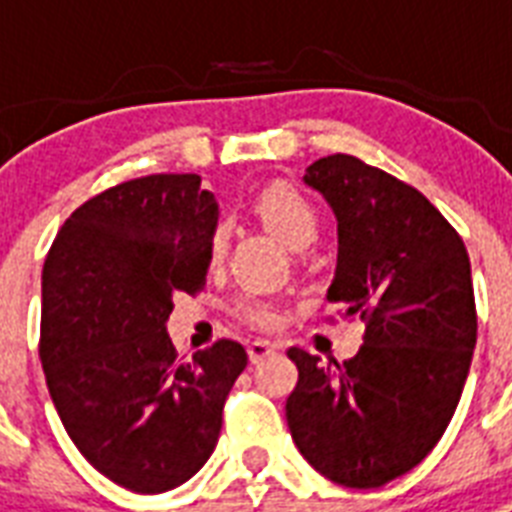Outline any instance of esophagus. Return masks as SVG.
<instances>
[{
    "mask_svg": "<svg viewBox=\"0 0 512 512\" xmlns=\"http://www.w3.org/2000/svg\"><path fill=\"white\" fill-rule=\"evenodd\" d=\"M276 350H279V345H273V342L268 340H252L247 345L249 361H252V364H260V361H265V358H271Z\"/></svg>",
    "mask_w": 512,
    "mask_h": 512,
    "instance_id": "1",
    "label": "esophagus"
}]
</instances>
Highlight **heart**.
I'll list each match as a JSON object with an SVG mask.
<instances>
[{"mask_svg": "<svg viewBox=\"0 0 512 512\" xmlns=\"http://www.w3.org/2000/svg\"><path fill=\"white\" fill-rule=\"evenodd\" d=\"M255 209L260 220L268 225V231L276 233L292 252H305L319 239V212L303 193H297L289 185H268L257 196ZM225 249H228V231H225V225H217L212 236H209V263H220L225 257ZM239 316L249 324H255V327H273L276 319H279L276 308L271 303H265V300H257V297H244L241 300Z\"/></svg>", "mask_w": 512, "mask_h": 512, "instance_id": "heart-1", "label": "heart"}]
</instances>
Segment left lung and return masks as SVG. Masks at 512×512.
Here are the masks:
<instances>
[{
  "mask_svg": "<svg viewBox=\"0 0 512 512\" xmlns=\"http://www.w3.org/2000/svg\"><path fill=\"white\" fill-rule=\"evenodd\" d=\"M303 183L337 220L327 300L366 332L335 369L289 350L287 425L321 476L377 489L428 457L462 396L478 327L468 249L420 191L356 156H324Z\"/></svg>",
  "mask_w": 512,
  "mask_h": 512,
  "instance_id": "8db88e82",
  "label": "left lung"
}]
</instances>
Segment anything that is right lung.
I'll use <instances>...</instances> for the list:
<instances>
[{
    "mask_svg": "<svg viewBox=\"0 0 512 512\" xmlns=\"http://www.w3.org/2000/svg\"><path fill=\"white\" fill-rule=\"evenodd\" d=\"M220 207L199 175H148L68 217L42 273V356L60 422L92 468L138 494L185 484L215 452L247 366L220 340L177 361L167 321L209 268Z\"/></svg>",
    "mask_w": 512,
    "mask_h": 512,
    "instance_id": "1",
    "label": "right lung"
}]
</instances>
